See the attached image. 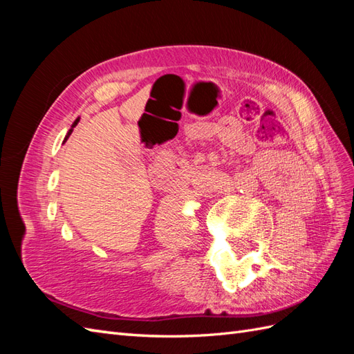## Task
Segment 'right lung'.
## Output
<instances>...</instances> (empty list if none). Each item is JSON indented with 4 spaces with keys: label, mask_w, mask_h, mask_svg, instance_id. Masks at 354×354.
Segmentation results:
<instances>
[{
    "label": "right lung",
    "mask_w": 354,
    "mask_h": 354,
    "mask_svg": "<svg viewBox=\"0 0 354 354\" xmlns=\"http://www.w3.org/2000/svg\"><path fill=\"white\" fill-rule=\"evenodd\" d=\"M77 123H79V118H76V122H74V123H73V126H71V129L68 131V133H66V137H65V141H66V140H68V137H70V135H71V132H73V127H76V124H77Z\"/></svg>",
    "instance_id": "obj_1"
}]
</instances>
